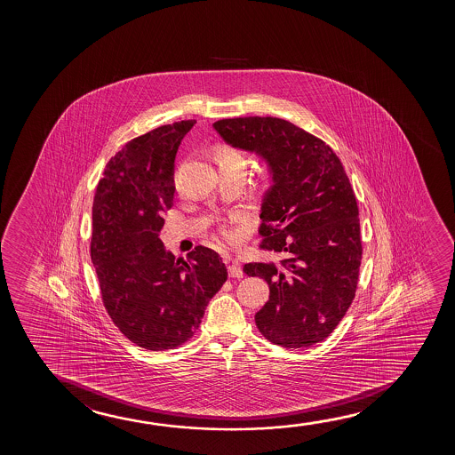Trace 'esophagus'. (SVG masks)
Listing matches in <instances>:
<instances>
[{
    "label": "esophagus",
    "mask_w": 455,
    "mask_h": 455,
    "mask_svg": "<svg viewBox=\"0 0 455 455\" xmlns=\"http://www.w3.org/2000/svg\"><path fill=\"white\" fill-rule=\"evenodd\" d=\"M228 275H230L231 278H243V268H241L237 262L233 261L231 264H228Z\"/></svg>",
    "instance_id": "34e87169"
}]
</instances>
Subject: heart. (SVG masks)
<instances>
[{"instance_id": "b5f03b06", "label": "heart", "mask_w": 455, "mask_h": 455, "mask_svg": "<svg viewBox=\"0 0 455 455\" xmlns=\"http://www.w3.org/2000/svg\"><path fill=\"white\" fill-rule=\"evenodd\" d=\"M212 156L214 160L218 163L219 168L220 166H230V164H243V156L241 152L233 149L227 144H218L212 149ZM241 222L239 216H228V218L222 219L218 224V236L222 243H231L236 241L237 237V225Z\"/></svg>"}]
</instances>
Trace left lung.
Masks as SVG:
<instances>
[{
    "instance_id": "8db88e82",
    "label": "left lung",
    "mask_w": 455,
    "mask_h": 455,
    "mask_svg": "<svg viewBox=\"0 0 455 455\" xmlns=\"http://www.w3.org/2000/svg\"><path fill=\"white\" fill-rule=\"evenodd\" d=\"M212 125L227 143L264 156L274 174L259 249L280 261L243 266V274L270 287L256 312L258 330L286 348L323 342L355 299L362 259L359 208L340 158L286 119L245 116Z\"/></svg>"
}]
</instances>
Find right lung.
<instances>
[{"label":"right lung","instance_id":"add662e5","mask_svg":"<svg viewBox=\"0 0 455 455\" xmlns=\"http://www.w3.org/2000/svg\"><path fill=\"white\" fill-rule=\"evenodd\" d=\"M196 119L133 138L107 163L93 200L90 255L107 314L137 347L188 342L227 281L222 258L197 245L187 261L168 253L160 231L174 205V160Z\"/></svg>","mask_w":455,"mask_h":455}]
</instances>
